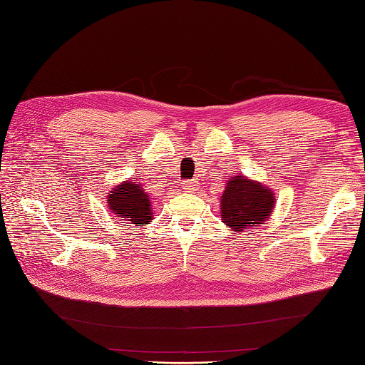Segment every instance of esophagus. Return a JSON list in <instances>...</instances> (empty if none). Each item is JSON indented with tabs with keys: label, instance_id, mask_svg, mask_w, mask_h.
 I'll list each match as a JSON object with an SVG mask.
<instances>
[{
	"label": "esophagus",
	"instance_id": "esophagus-1",
	"mask_svg": "<svg viewBox=\"0 0 365 365\" xmlns=\"http://www.w3.org/2000/svg\"><path fill=\"white\" fill-rule=\"evenodd\" d=\"M199 188V182L195 180V178H191V180H187L183 183V190L187 192H195Z\"/></svg>",
	"mask_w": 365,
	"mask_h": 365
}]
</instances>
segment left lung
<instances>
[{"mask_svg":"<svg viewBox=\"0 0 365 365\" xmlns=\"http://www.w3.org/2000/svg\"><path fill=\"white\" fill-rule=\"evenodd\" d=\"M274 210V192L245 175L230 177L221 196V220L234 229L262 226Z\"/></svg>","mask_w":365,"mask_h":365,"instance_id":"left-lung-1","label":"left lung"}]
</instances>
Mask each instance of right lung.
Wrapping results in <instances>:
<instances>
[{
  "label": "right lung",
  "mask_w": 365,
  "mask_h": 365,
  "mask_svg": "<svg viewBox=\"0 0 365 365\" xmlns=\"http://www.w3.org/2000/svg\"><path fill=\"white\" fill-rule=\"evenodd\" d=\"M108 207L128 224H149L152 218L150 200L143 185L138 182H123L108 195Z\"/></svg>",
  "instance_id": "right-lung-1"
}]
</instances>
